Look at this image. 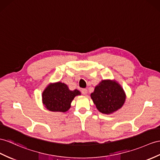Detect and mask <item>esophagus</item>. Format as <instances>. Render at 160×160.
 I'll use <instances>...</instances> for the list:
<instances>
[{
    "label": "esophagus",
    "mask_w": 160,
    "mask_h": 160,
    "mask_svg": "<svg viewBox=\"0 0 160 160\" xmlns=\"http://www.w3.org/2000/svg\"><path fill=\"white\" fill-rule=\"evenodd\" d=\"M81 93H82L83 95H85L88 93V89H85V88L82 89H81Z\"/></svg>",
    "instance_id": "1"
}]
</instances>
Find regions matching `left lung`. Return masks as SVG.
<instances>
[{
	"instance_id": "1",
	"label": "left lung",
	"mask_w": 160,
	"mask_h": 160,
	"mask_svg": "<svg viewBox=\"0 0 160 160\" xmlns=\"http://www.w3.org/2000/svg\"><path fill=\"white\" fill-rule=\"evenodd\" d=\"M91 98L100 112L110 114L123 106L126 95L121 85L115 81L103 80L96 85Z\"/></svg>"
}]
</instances>
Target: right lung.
<instances>
[{"label":"right lung","mask_w":160,"mask_h":160,"mask_svg":"<svg viewBox=\"0 0 160 160\" xmlns=\"http://www.w3.org/2000/svg\"><path fill=\"white\" fill-rule=\"evenodd\" d=\"M80 94L77 89L71 91L67 85L58 82L47 87L42 92V102L49 111L64 112L71 107L74 98Z\"/></svg>","instance_id":"add662e5"}]
</instances>
